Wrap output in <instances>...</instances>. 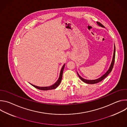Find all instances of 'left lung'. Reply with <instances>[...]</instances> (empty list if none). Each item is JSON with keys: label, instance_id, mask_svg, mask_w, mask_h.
Wrapping results in <instances>:
<instances>
[{"label": "left lung", "instance_id": "left-lung-1", "mask_svg": "<svg viewBox=\"0 0 127 127\" xmlns=\"http://www.w3.org/2000/svg\"><path fill=\"white\" fill-rule=\"evenodd\" d=\"M97 24H98V25H99V26L101 27H104V26L101 24L99 22H96ZM115 53H116V48H115V46L114 47V55H113V60H112V63H111V65L110 67V68L108 69V70H107V71L106 72V73L103 75H102L101 77L99 78L98 79H95V80H87V79H85L83 78H82L77 73V74L79 76V77L80 78V79L83 81L84 82L86 83H88V84H95V83H97L99 82H100L101 81H102V80H103L108 74H109L112 71L113 68V67H114V63H115Z\"/></svg>", "mask_w": 127, "mask_h": 127}]
</instances>
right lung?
Instances as JSON below:
<instances>
[{"mask_svg":"<svg viewBox=\"0 0 127 127\" xmlns=\"http://www.w3.org/2000/svg\"><path fill=\"white\" fill-rule=\"evenodd\" d=\"M64 67H65V64H64V65L63 66V67H62V69L61 70L60 73V76H59L58 80L56 81V82L55 83H54L53 85H51L50 86H48V87H39V86H35V85H32V84H31V85H32V86H33L35 88H37L38 89H40V90H51V89H55L56 88H57L59 86V85L61 83V80H62V78L63 71Z\"/></svg>","mask_w":127,"mask_h":127,"instance_id":"add662e5","label":"right lung"}]
</instances>
